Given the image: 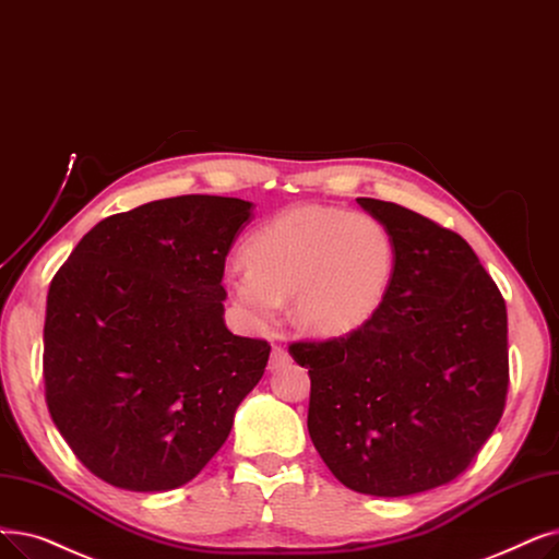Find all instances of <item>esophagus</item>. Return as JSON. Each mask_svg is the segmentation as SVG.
Instances as JSON below:
<instances>
[{
	"mask_svg": "<svg viewBox=\"0 0 559 559\" xmlns=\"http://www.w3.org/2000/svg\"><path fill=\"white\" fill-rule=\"evenodd\" d=\"M287 360H289L287 352L283 347H274L272 349V358H270V370H278L283 362H287Z\"/></svg>",
	"mask_w": 559,
	"mask_h": 559,
	"instance_id": "1",
	"label": "esophagus"
}]
</instances>
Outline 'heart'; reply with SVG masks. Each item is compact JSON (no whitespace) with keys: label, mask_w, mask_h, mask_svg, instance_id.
Segmentation results:
<instances>
[{"label":"heart","mask_w":559,"mask_h":559,"mask_svg":"<svg viewBox=\"0 0 559 559\" xmlns=\"http://www.w3.org/2000/svg\"><path fill=\"white\" fill-rule=\"evenodd\" d=\"M247 270L233 266L224 289L253 329L278 318L293 297V320L314 335L366 324L393 278L395 247L372 214L301 205L276 214L245 245Z\"/></svg>","instance_id":"obj_1"}]
</instances>
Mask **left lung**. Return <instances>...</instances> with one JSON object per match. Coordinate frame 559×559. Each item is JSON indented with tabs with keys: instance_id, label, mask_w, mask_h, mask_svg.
<instances>
[{
	"instance_id": "obj_1",
	"label": "left lung",
	"mask_w": 559,
	"mask_h": 559,
	"mask_svg": "<svg viewBox=\"0 0 559 559\" xmlns=\"http://www.w3.org/2000/svg\"><path fill=\"white\" fill-rule=\"evenodd\" d=\"M356 201L393 237L383 304L349 335L289 354L308 368V433L329 471L358 493L414 496L464 473L502 416L507 308L464 237Z\"/></svg>"
}]
</instances>
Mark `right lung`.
<instances>
[{"instance_id": "add662e5", "label": "right lung", "mask_w": 559, "mask_h": 559, "mask_svg": "<svg viewBox=\"0 0 559 559\" xmlns=\"http://www.w3.org/2000/svg\"><path fill=\"white\" fill-rule=\"evenodd\" d=\"M253 203L176 197L107 216L50 283L43 377L75 456L111 487L155 493L197 477L272 347L224 322L226 255Z\"/></svg>"}]
</instances>
